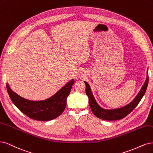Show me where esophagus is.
Masks as SVG:
<instances>
[{"mask_svg":"<svg viewBox=\"0 0 153 153\" xmlns=\"http://www.w3.org/2000/svg\"><path fill=\"white\" fill-rule=\"evenodd\" d=\"M80 77H82V76H81V75H80Z\"/></svg>","mask_w":153,"mask_h":153,"instance_id":"esophagus-1","label":"esophagus"}]
</instances>
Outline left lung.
Listing matches in <instances>:
<instances>
[{
  "label": "left lung",
  "instance_id": "obj_1",
  "mask_svg": "<svg viewBox=\"0 0 153 153\" xmlns=\"http://www.w3.org/2000/svg\"><path fill=\"white\" fill-rule=\"evenodd\" d=\"M147 74H148V72H147ZM148 82L149 76H147L144 85L142 86L140 91L138 93V95L134 98V100L131 103H130L129 104L125 105V107L120 108V109L112 110L103 109L97 104L94 97H93L92 95L89 85H88V82H85L86 85V93L87 96L88 97V99H89V105L93 113L96 117L100 118V119H102L103 120L116 121L123 119V118L126 117L128 114H129L130 113L135 109L136 106L139 104V103L141 100L142 98L145 94L147 85H148Z\"/></svg>",
  "mask_w": 153,
  "mask_h": 153
}]
</instances>
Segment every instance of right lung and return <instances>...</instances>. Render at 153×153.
<instances>
[{
	"label": "right lung",
	"mask_w": 153,
	"mask_h": 153,
	"mask_svg": "<svg viewBox=\"0 0 153 153\" xmlns=\"http://www.w3.org/2000/svg\"><path fill=\"white\" fill-rule=\"evenodd\" d=\"M74 81L68 82L56 94L47 100L30 101L21 97L13 91L7 85V90L13 103L23 114L32 120L50 121L62 114L67 104V98L69 95Z\"/></svg>",
	"instance_id": "add662e5"
}]
</instances>
